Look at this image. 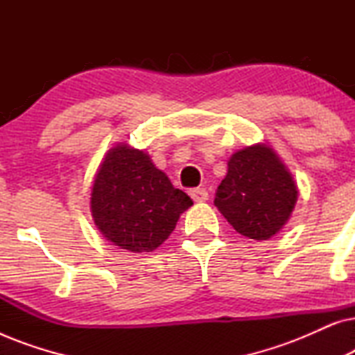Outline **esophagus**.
I'll return each instance as SVG.
<instances>
[{
	"instance_id": "1",
	"label": "esophagus",
	"mask_w": 355,
	"mask_h": 355,
	"mask_svg": "<svg viewBox=\"0 0 355 355\" xmlns=\"http://www.w3.org/2000/svg\"><path fill=\"white\" fill-rule=\"evenodd\" d=\"M189 196L192 197L193 202H205L208 200V192L205 189H192L191 192H189Z\"/></svg>"
}]
</instances>
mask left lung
Returning a JSON list of instances; mask_svg holds the SVG:
<instances>
[{
    "mask_svg": "<svg viewBox=\"0 0 355 355\" xmlns=\"http://www.w3.org/2000/svg\"><path fill=\"white\" fill-rule=\"evenodd\" d=\"M297 193L294 178L275 150L257 144L232 153L215 205L239 234L266 241L288 223Z\"/></svg>",
    "mask_w": 355,
    "mask_h": 355,
    "instance_id": "left-lung-1",
    "label": "left lung"
}]
</instances>
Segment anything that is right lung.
I'll use <instances>...</instances> for the list:
<instances>
[{"instance_id":"1","label":"right lung","mask_w":355,"mask_h":355,"mask_svg":"<svg viewBox=\"0 0 355 355\" xmlns=\"http://www.w3.org/2000/svg\"><path fill=\"white\" fill-rule=\"evenodd\" d=\"M193 202L174 189L142 150L118 144L95 174L90 210L110 242L134 254L153 252L168 239Z\"/></svg>"}]
</instances>
